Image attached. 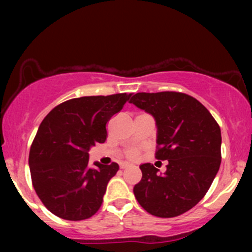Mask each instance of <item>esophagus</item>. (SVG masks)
Masks as SVG:
<instances>
[{"instance_id": "34e87169", "label": "esophagus", "mask_w": 252, "mask_h": 252, "mask_svg": "<svg viewBox=\"0 0 252 252\" xmlns=\"http://www.w3.org/2000/svg\"><path fill=\"white\" fill-rule=\"evenodd\" d=\"M129 166V163H122L120 164V168H126Z\"/></svg>"}]
</instances>
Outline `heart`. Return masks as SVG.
Returning <instances> with one entry per match:
<instances>
[{"label": "heart", "mask_w": 252, "mask_h": 252, "mask_svg": "<svg viewBox=\"0 0 252 252\" xmlns=\"http://www.w3.org/2000/svg\"><path fill=\"white\" fill-rule=\"evenodd\" d=\"M130 156H132V157H135V156H136V153H135V151H133V153L130 154Z\"/></svg>", "instance_id": "obj_1"}]
</instances>
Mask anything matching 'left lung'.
Segmentation results:
<instances>
[{
	"label": "left lung",
	"instance_id": "left-lung-1",
	"mask_svg": "<svg viewBox=\"0 0 252 252\" xmlns=\"http://www.w3.org/2000/svg\"><path fill=\"white\" fill-rule=\"evenodd\" d=\"M129 103L154 117L156 158L168 160L163 174L149 163L140 165L142 179L134 186V195L150 215H182L204 197L218 173L220 127L201 102L182 93H137Z\"/></svg>",
	"mask_w": 252,
	"mask_h": 252
}]
</instances>
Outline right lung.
<instances>
[{"instance_id": "obj_1", "label": "right lung", "mask_w": 252, "mask_h": 252, "mask_svg": "<svg viewBox=\"0 0 252 252\" xmlns=\"http://www.w3.org/2000/svg\"><path fill=\"white\" fill-rule=\"evenodd\" d=\"M129 96L72 98L42 120L31 147L29 165L37 196L55 216L77 221L98 211L119 165L95 161L96 167H89L88 153L96 142H104L106 123Z\"/></svg>"}]
</instances>
